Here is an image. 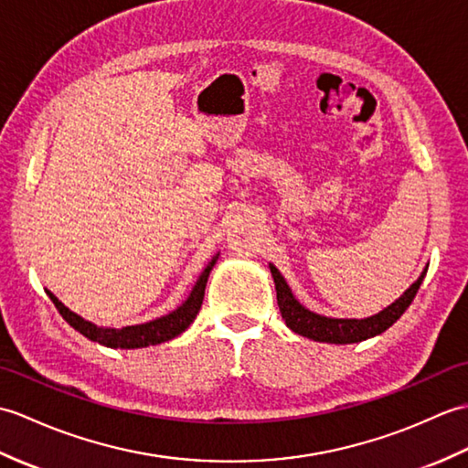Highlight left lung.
I'll list each match as a JSON object with an SVG mask.
<instances>
[{
	"label": "left lung",
	"instance_id": "1",
	"mask_svg": "<svg viewBox=\"0 0 468 468\" xmlns=\"http://www.w3.org/2000/svg\"><path fill=\"white\" fill-rule=\"evenodd\" d=\"M268 266L274 278L276 300L286 326L300 336H306L316 342H328V345H355V342H362L367 338L382 335V332L390 328L394 322L404 314V310L410 306L429 270V266L424 268L420 276L417 278V282L410 284V288L404 290V294L400 298L394 300L390 306L380 310V313L375 316L330 318V316L316 314L313 310H308L306 306L300 304L296 296L292 294V290H290L284 276L280 274V270L274 264H268Z\"/></svg>",
	"mask_w": 468,
	"mask_h": 468
}]
</instances>
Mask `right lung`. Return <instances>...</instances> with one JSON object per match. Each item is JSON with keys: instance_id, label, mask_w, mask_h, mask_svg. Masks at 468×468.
Returning a JSON list of instances; mask_svg holds the SVG:
<instances>
[{"instance_id": "add662e5", "label": "right lung", "mask_w": 468, "mask_h": 468, "mask_svg": "<svg viewBox=\"0 0 468 468\" xmlns=\"http://www.w3.org/2000/svg\"><path fill=\"white\" fill-rule=\"evenodd\" d=\"M216 261H218V254L202 270V274L198 276V280H196L190 296L186 298L178 308L172 310V313L165 316L144 322V324H133V326H123V328L98 326V324H93V322L81 318L80 314L71 313V310L64 303H59V300L51 294L49 290H46V292L51 298V303H54L56 308L59 310V314L64 316L68 324L71 328H76L80 335H84L86 338L98 342V345L108 346V348H126V350L146 348V346L162 345V342H168L176 336H180L182 332L192 324L196 314L200 313L207 276H210Z\"/></svg>"}]
</instances>
